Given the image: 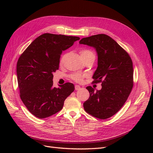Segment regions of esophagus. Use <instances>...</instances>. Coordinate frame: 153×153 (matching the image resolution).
<instances>
[{"label": "esophagus", "mask_w": 153, "mask_h": 153, "mask_svg": "<svg viewBox=\"0 0 153 153\" xmlns=\"http://www.w3.org/2000/svg\"><path fill=\"white\" fill-rule=\"evenodd\" d=\"M80 85H76L75 86V90L76 91H78V90H79V89H80Z\"/></svg>", "instance_id": "esophagus-1"}]
</instances>
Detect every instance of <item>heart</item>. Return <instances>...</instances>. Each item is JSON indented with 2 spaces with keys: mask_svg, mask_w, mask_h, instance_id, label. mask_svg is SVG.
<instances>
[{
  "mask_svg": "<svg viewBox=\"0 0 153 153\" xmlns=\"http://www.w3.org/2000/svg\"><path fill=\"white\" fill-rule=\"evenodd\" d=\"M80 55H81L82 59H85L88 57L91 56V55H94V54L93 52H92V51H91L89 50H82L80 51ZM64 57V55H62L61 59V61H60V63H61V64H62V62H63ZM84 76V75H83V74L80 73H73L71 75V79H73V80H75L77 82H82Z\"/></svg>",
  "mask_w": 153,
  "mask_h": 153,
  "instance_id": "b5f03b06",
  "label": "heart"
}]
</instances>
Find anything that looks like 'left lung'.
Wrapping results in <instances>:
<instances>
[{
	"label": "left lung",
	"instance_id": "obj_1",
	"mask_svg": "<svg viewBox=\"0 0 153 153\" xmlns=\"http://www.w3.org/2000/svg\"><path fill=\"white\" fill-rule=\"evenodd\" d=\"M93 47L98 54V67L92 78L101 82L96 92L86 89L89 98L84 103L86 112L100 119H108L122 108L133 85V62L129 54L110 36L101 34L82 38L79 42Z\"/></svg>",
	"mask_w": 153,
	"mask_h": 153
}]
</instances>
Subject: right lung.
<instances>
[{"label":"right lung","instance_id":"1","mask_svg":"<svg viewBox=\"0 0 153 153\" xmlns=\"http://www.w3.org/2000/svg\"><path fill=\"white\" fill-rule=\"evenodd\" d=\"M79 37L45 33L35 39L20 55L16 73L20 96L29 112L39 119L57 113L75 90L71 83L53 87V73L59 69L62 52Z\"/></svg>","mask_w":153,"mask_h":153}]
</instances>
